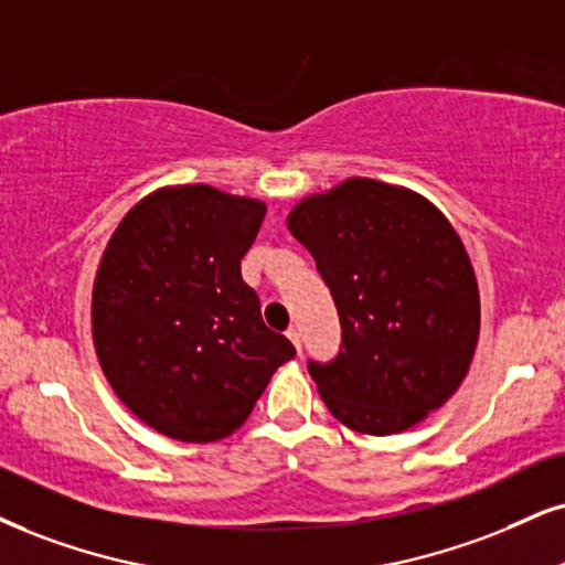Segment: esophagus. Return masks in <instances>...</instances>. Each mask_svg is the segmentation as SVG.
<instances>
[{
    "label": "esophagus",
    "instance_id": "1",
    "mask_svg": "<svg viewBox=\"0 0 565 565\" xmlns=\"http://www.w3.org/2000/svg\"><path fill=\"white\" fill-rule=\"evenodd\" d=\"M285 335H288V338H290V343H294V345H296V351H298V353H301V332H298V330H296V327H290V330H288V332H285Z\"/></svg>",
    "mask_w": 565,
    "mask_h": 565
}]
</instances>
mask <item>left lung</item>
Here are the masks:
<instances>
[{
  "label": "left lung",
  "instance_id": "8db88e82",
  "mask_svg": "<svg viewBox=\"0 0 565 565\" xmlns=\"http://www.w3.org/2000/svg\"><path fill=\"white\" fill-rule=\"evenodd\" d=\"M288 230L335 298L343 348L309 361L324 406L361 435H395L456 393L479 340V288L448 217L408 188L348 178L298 201Z\"/></svg>",
  "mask_w": 565,
  "mask_h": 565
}]
</instances>
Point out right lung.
I'll list each match as a JSON object with an SVG mask.
<instances>
[{
	"instance_id": "obj_1",
	"label": "right lung",
	"mask_w": 565,
	"mask_h": 565,
	"mask_svg": "<svg viewBox=\"0 0 565 565\" xmlns=\"http://www.w3.org/2000/svg\"><path fill=\"white\" fill-rule=\"evenodd\" d=\"M264 214L262 201L212 185H167L104 248L90 296L96 359L117 398L172 440L233 435L296 356L241 277Z\"/></svg>"
}]
</instances>
